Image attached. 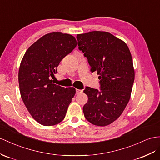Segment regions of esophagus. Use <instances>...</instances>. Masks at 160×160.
<instances>
[{"instance_id": "34e87169", "label": "esophagus", "mask_w": 160, "mask_h": 160, "mask_svg": "<svg viewBox=\"0 0 160 160\" xmlns=\"http://www.w3.org/2000/svg\"><path fill=\"white\" fill-rule=\"evenodd\" d=\"M82 90H80V89H76V94H80L81 92H82Z\"/></svg>"}]
</instances>
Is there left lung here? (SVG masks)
I'll use <instances>...</instances> for the list:
<instances>
[{
  "label": "left lung",
  "instance_id": "left-lung-1",
  "mask_svg": "<svg viewBox=\"0 0 160 160\" xmlns=\"http://www.w3.org/2000/svg\"><path fill=\"white\" fill-rule=\"evenodd\" d=\"M76 38L101 84L100 91L88 87L84 91L88 98L84 116L94 125L108 126L121 116L130 100L134 80L132 55L124 41L107 32L77 34Z\"/></svg>",
  "mask_w": 160,
  "mask_h": 160
}]
</instances>
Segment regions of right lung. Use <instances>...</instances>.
Returning a JSON list of instances; mask_svg holds the SVG:
<instances>
[{"label":"right lung","mask_w":160,"mask_h":160,"mask_svg":"<svg viewBox=\"0 0 160 160\" xmlns=\"http://www.w3.org/2000/svg\"><path fill=\"white\" fill-rule=\"evenodd\" d=\"M76 45L73 36L52 32L32 44L23 57L18 73L20 94L32 117L43 126L62 121L75 95L74 88L53 84L51 78Z\"/></svg>","instance_id":"right-lung-1"}]
</instances>
